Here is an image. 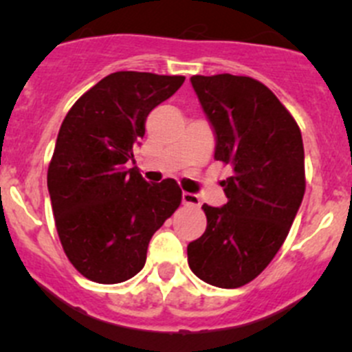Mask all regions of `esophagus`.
Returning a JSON list of instances; mask_svg holds the SVG:
<instances>
[{
  "label": "esophagus",
  "mask_w": 352,
  "mask_h": 352,
  "mask_svg": "<svg viewBox=\"0 0 352 352\" xmlns=\"http://www.w3.org/2000/svg\"><path fill=\"white\" fill-rule=\"evenodd\" d=\"M182 202L186 206H192V208H199V206H201V201H199V197L192 192H184L182 194Z\"/></svg>",
  "instance_id": "obj_1"
}]
</instances>
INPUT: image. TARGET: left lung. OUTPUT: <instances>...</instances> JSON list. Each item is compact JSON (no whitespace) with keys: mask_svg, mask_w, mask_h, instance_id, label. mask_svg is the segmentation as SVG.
I'll return each mask as SVG.
<instances>
[{"mask_svg":"<svg viewBox=\"0 0 352 352\" xmlns=\"http://www.w3.org/2000/svg\"><path fill=\"white\" fill-rule=\"evenodd\" d=\"M216 134L214 158L230 165L221 180L228 202L204 204L208 226L187 245L189 267L218 287L257 278L285 243L305 194V151L296 120L250 76L190 78Z\"/></svg>","mask_w":352,"mask_h":352,"instance_id":"1","label":"left lung"}]
</instances>
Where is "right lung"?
Segmentation results:
<instances>
[{
	"mask_svg": "<svg viewBox=\"0 0 352 352\" xmlns=\"http://www.w3.org/2000/svg\"><path fill=\"white\" fill-rule=\"evenodd\" d=\"M184 80L117 71L81 95L63 120L47 189L63 250L90 281L116 285L136 276L153 233L180 206L175 180L150 184L126 163L148 113Z\"/></svg>",
	"mask_w": 352,
	"mask_h": 352,
	"instance_id": "right-lung-1",
	"label": "right lung"
}]
</instances>
